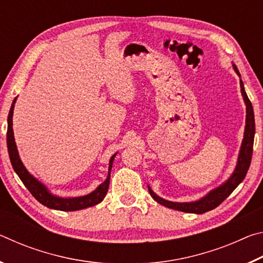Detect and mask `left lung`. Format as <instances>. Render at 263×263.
Returning <instances> with one entry per match:
<instances>
[{"mask_svg": "<svg viewBox=\"0 0 263 263\" xmlns=\"http://www.w3.org/2000/svg\"><path fill=\"white\" fill-rule=\"evenodd\" d=\"M233 68L240 77V73L237 68V66L233 64ZM240 88H241V95L243 97L245 104H246V125H245V132H243V139L241 147H240L238 162L233 174L230 176V179L224 182L221 185L217 186L216 189L211 190L210 193L206 194L204 197L195 202H186V203H177V202H171L167 199H163L159 197L157 194L148 186V191L151 196H152L154 201H157L161 205L174 209L177 211H183L188 213H201L208 212L213 209L217 208L220 203L225 201L229 196L232 194V191L237 188V186L241 183L242 180L246 176L248 168L251 166L252 161V154H253V144H254V135H255V121H254V111H253V106L251 101H249L248 96L245 91L243 83L240 80Z\"/></svg>", "mask_w": 263, "mask_h": 263, "instance_id": "obj_1", "label": "left lung"}]
</instances>
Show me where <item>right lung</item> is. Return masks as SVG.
<instances>
[{"mask_svg": "<svg viewBox=\"0 0 263 263\" xmlns=\"http://www.w3.org/2000/svg\"><path fill=\"white\" fill-rule=\"evenodd\" d=\"M16 100L17 97L14 100V102H12L10 111H9V115H8V131H7L8 152H9V158H10V161L12 164V168H14L16 174L18 175L21 181L23 182L24 185L28 188V190L32 194L33 197L37 199L39 203H42L43 205H45L50 209H54V210H60V211L82 210V209L94 206L96 204H99L103 201L106 193H108L111 168H112L114 160L117 153H115L110 159L109 172L105 181L97 186L92 193L88 194L86 196H80V197H68V198L54 196L48 191V189L42 183V182H39L35 177H33L30 174L28 169L24 167V164L20 158L18 151H17V147H16L14 131H12V115H14Z\"/></svg>", "mask_w": 263, "mask_h": 263, "instance_id": "right-lung-1", "label": "right lung"}]
</instances>
